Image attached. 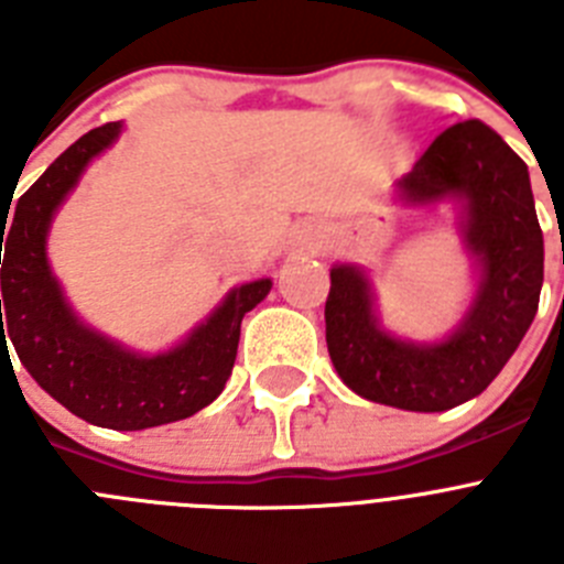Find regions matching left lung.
I'll list each match as a JSON object with an SVG mask.
<instances>
[{
    "instance_id": "obj_1",
    "label": "left lung",
    "mask_w": 564,
    "mask_h": 564,
    "mask_svg": "<svg viewBox=\"0 0 564 564\" xmlns=\"http://www.w3.org/2000/svg\"><path fill=\"white\" fill-rule=\"evenodd\" d=\"M403 208L455 203L460 242L475 268L466 313L437 341L381 325L370 271L330 268L327 352L356 395L410 412H446L480 395L514 356L536 316L545 246L531 177L495 129L463 121L437 134L392 192Z\"/></svg>"
}]
</instances>
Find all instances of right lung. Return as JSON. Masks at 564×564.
I'll list each match as a JSON object with an SVG mask.
<instances>
[{
	"mask_svg": "<svg viewBox=\"0 0 564 564\" xmlns=\"http://www.w3.org/2000/svg\"><path fill=\"white\" fill-rule=\"evenodd\" d=\"M121 132V121L89 129L19 197L8 237H0V347L8 350L13 341L24 370L73 415L104 430L138 432L183 421L220 395L237 358L242 316L273 282L262 276L231 288L183 341L152 356L89 327L50 268L47 237L89 163Z\"/></svg>",
	"mask_w": 564,
	"mask_h": 564,
	"instance_id": "1",
	"label": "right lung"
}]
</instances>
